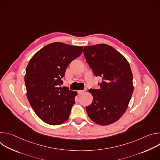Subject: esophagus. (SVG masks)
Wrapping results in <instances>:
<instances>
[{"instance_id":"34e87169","label":"esophagus","mask_w":160,"mask_h":160,"mask_svg":"<svg viewBox=\"0 0 160 160\" xmlns=\"http://www.w3.org/2000/svg\"><path fill=\"white\" fill-rule=\"evenodd\" d=\"M85 90H86V89H85V90H78V94H82L85 92Z\"/></svg>"}]
</instances>
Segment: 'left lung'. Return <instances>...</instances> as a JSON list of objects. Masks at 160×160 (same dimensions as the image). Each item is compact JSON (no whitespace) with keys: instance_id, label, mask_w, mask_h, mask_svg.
<instances>
[{"instance_id":"8db88e82","label":"left lung","mask_w":160,"mask_h":160,"mask_svg":"<svg viewBox=\"0 0 160 160\" xmlns=\"http://www.w3.org/2000/svg\"><path fill=\"white\" fill-rule=\"evenodd\" d=\"M83 54L96 77L103 81L100 89H90L93 101L86 106L88 116L100 125L118 120L127 110L133 91V75L126 58L109 45L85 46Z\"/></svg>"}]
</instances>
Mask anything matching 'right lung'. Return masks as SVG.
I'll return each mask as SVG.
<instances>
[{"instance_id": "add662e5", "label": "right lung", "mask_w": 160, "mask_h": 160, "mask_svg": "<svg viewBox=\"0 0 160 160\" xmlns=\"http://www.w3.org/2000/svg\"><path fill=\"white\" fill-rule=\"evenodd\" d=\"M82 52V46L54 42L45 45L30 60L25 75L27 96L45 123L57 125L69 118L77 92L59 86L68 65Z\"/></svg>"}]
</instances>
